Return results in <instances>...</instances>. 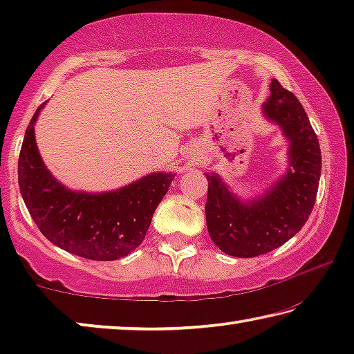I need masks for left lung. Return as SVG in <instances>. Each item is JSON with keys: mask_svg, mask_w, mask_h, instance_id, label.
I'll use <instances>...</instances> for the list:
<instances>
[{"mask_svg": "<svg viewBox=\"0 0 354 354\" xmlns=\"http://www.w3.org/2000/svg\"><path fill=\"white\" fill-rule=\"evenodd\" d=\"M262 112L289 140L286 175L259 198L243 203L217 173H206L209 236L223 253L236 257L268 253L295 236L313 212L319 190L320 145L301 103L273 80Z\"/></svg>", "mask_w": 354, "mask_h": 354, "instance_id": "left-lung-1", "label": "left lung"}]
</instances>
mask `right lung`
<instances>
[{
  "instance_id": "add662e5",
  "label": "right lung",
  "mask_w": 354,
  "mask_h": 354,
  "mask_svg": "<svg viewBox=\"0 0 354 354\" xmlns=\"http://www.w3.org/2000/svg\"><path fill=\"white\" fill-rule=\"evenodd\" d=\"M35 111L19 158V185L32 220L48 241L92 261H115L139 247L175 173H151L104 194L68 190L53 178L35 145Z\"/></svg>"
}]
</instances>
